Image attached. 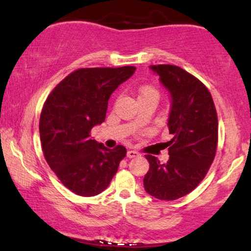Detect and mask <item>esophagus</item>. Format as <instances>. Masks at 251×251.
Masks as SVG:
<instances>
[{
	"mask_svg": "<svg viewBox=\"0 0 251 251\" xmlns=\"http://www.w3.org/2000/svg\"><path fill=\"white\" fill-rule=\"evenodd\" d=\"M126 156L129 157V159H132V157H136V156H139V153L136 152V151H132V150H129L128 152H126Z\"/></svg>",
	"mask_w": 251,
	"mask_h": 251,
	"instance_id": "obj_1",
	"label": "esophagus"
}]
</instances>
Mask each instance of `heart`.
Here are the masks:
<instances>
[{
	"mask_svg": "<svg viewBox=\"0 0 251 251\" xmlns=\"http://www.w3.org/2000/svg\"><path fill=\"white\" fill-rule=\"evenodd\" d=\"M159 97V90L152 85H143L138 90V100L139 99H153V100L157 101Z\"/></svg>",
	"mask_w": 251,
	"mask_h": 251,
	"instance_id": "b5f03b06",
	"label": "heart"
}]
</instances>
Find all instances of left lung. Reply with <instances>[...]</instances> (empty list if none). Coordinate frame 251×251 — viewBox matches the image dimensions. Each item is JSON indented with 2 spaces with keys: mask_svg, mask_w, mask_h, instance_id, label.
<instances>
[{
  "mask_svg": "<svg viewBox=\"0 0 251 251\" xmlns=\"http://www.w3.org/2000/svg\"><path fill=\"white\" fill-rule=\"evenodd\" d=\"M170 96L168 128L171 140L164 143L169 160L145 155L150 169L144 177L145 191L159 200L173 201L186 195L203 179L214 161L218 139L217 113L205 85L183 68L151 65Z\"/></svg>",
  "mask_w": 251,
  "mask_h": 251,
  "instance_id": "1",
  "label": "left lung"
}]
</instances>
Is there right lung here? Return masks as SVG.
I'll list each match as a JSON object with an SVG mask.
<instances>
[{
  "label": "right lung",
  "mask_w": 251,
  "mask_h": 251,
  "mask_svg": "<svg viewBox=\"0 0 251 251\" xmlns=\"http://www.w3.org/2000/svg\"><path fill=\"white\" fill-rule=\"evenodd\" d=\"M136 67L81 68L53 89L40 118V138L48 164L64 186L95 197L111 183L125 146L107 149L90 136L105 121L108 99Z\"/></svg>",
  "instance_id": "right-lung-1"
}]
</instances>
